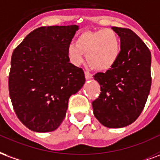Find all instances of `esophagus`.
Wrapping results in <instances>:
<instances>
[{"mask_svg":"<svg viewBox=\"0 0 160 160\" xmlns=\"http://www.w3.org/2000/svg\"><path fill=\"white\" fill-rule=\"evenodd\" d=\"M84 75H85V78L86 79H91L92 78V74L90 72H87V71H85L84 72Z\"/></svg>","mask_w":160,"mask_h":160,"instance_id":"obj_1","label":"esophagus"}]
</instances>
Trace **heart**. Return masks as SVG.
Returning <instances> with one entry per match:
<instances>
[{
	"label": "heart",
	"instance_id": "1",
	"mask_svg": "<svg viewBox=\"0 0 160 160\" xmlns=\"http://www.w3.org/2000/svg\"><path fill=\"white\" fill-rule=\"evenodd\" d=\"M120 53V42L116 32L112 30L85 31L67 48L70 59L76 65L82 61L83 53L87 61L96 71H107L117 62Z\"/></svg>",
	"mask_w": 160,
	"mask_h": 160
}]
</instances>
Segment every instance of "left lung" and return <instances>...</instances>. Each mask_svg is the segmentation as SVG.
Segmentation results:
<instances>
[{
	"label": "left lung",
	"instance_id": "1",
	"mask_svg": "<svg viewBox=\"0 0 160 160\" xmlns=\"http://www.w3.org/2000/svg\"><path fill=\"white\" fill-rule=\"evenodd\" d=\"M112 30L120 37L119 56L112 68L94 76L101 94L92 107L102 125L122 128L135 122L145 107L152 83L151 53L131 30Z\"/></svg>",
	"mask_w": 160,
	"mask_h": 160
}]
</instances>
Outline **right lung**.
I'll use <instances>...</instances> for the list:
<instances>
[{
  "label": "right lung",
  "mask_w": 160,
  "mask_h": 160,
  "mask_svg": "<svg viewBox=\"0 0 160 160\" xmlns=\"http://www.w3.org/2000/svg\"><path fill=\"white\" fill-rule=\"evenodd\" d=\"M78 26H42L25 37L12 55L9 95L17 117L36 132L55 130L70 96L85 82L82 69L70 63L67 48Z\"/></svg>",
  "instance_id": "obj_1"
}]
</instances>
